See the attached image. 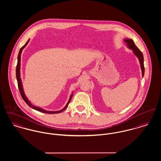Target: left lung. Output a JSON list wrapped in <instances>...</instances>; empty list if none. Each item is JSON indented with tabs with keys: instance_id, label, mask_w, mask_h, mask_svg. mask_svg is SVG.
Listing matches in <instances>:
<instances>
[{
	"instance_id": "left-lung-1",
	"label": "left lung",
	"mask_w": 161,
	"mask_h": 161,
	"mask_svg": "<svg viewBox=\"0 0 161 161\" xmlns=\"http://www.w3.org/2000/svg\"><path fill=\"white\" fill-rule=\"evenodd\" d=\"M124 41L125 43H127L128 47L131 49L133 51V53H135V54L138 57L141 64V68L142 70V75L143 77L144 74V58H143V54L142 52L138 49V47L135 45L134 42L131 39H126Z\"/></svg>"
}]
</instances>
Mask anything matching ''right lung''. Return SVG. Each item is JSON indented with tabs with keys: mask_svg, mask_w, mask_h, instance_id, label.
<instances>
[{
	"mask_svg": "<svg viewBox=\"0 0 161 161\" xmlns=\"http://www.w3.org/2000/svg\"><path fill=\"white\" fill-rule=\"evenodd\" d=\"M29 40H28L27 41V42L25 43V45H23L20 49V51H19V55H18V62H17V68H16V77H17V83H18V87H19V91L20 92V94H21V96L22 97V98L23 99V100L26 103V104L31 107L32 108L36 110H38L40 112H43V113H45V114H59V113H61L63 111H64V110L66 109V108L68 107V105H69V102L72 98V94L70 95V98H69V101L67 103V105H66V107L62 109L61 110H59V111H56V112H50V111H46L45 110L41 108H39V107H35V106H33V105L31 104V103L28 100L27 98L25 97V93L23 92V87H22V81H21V79H20V59H21V53H22V51L23 50V48L26 46V45L28 44V43L29 42Z\"/></svg>",
	"mask_w": 161,
	"mask_h": 161,
	"instance_id": "right-lung-1",
	"label": "right lung"
}]
</instances>
